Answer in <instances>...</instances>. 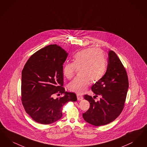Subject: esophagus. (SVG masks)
<instances>
[{
    "label": "esophagus",
    "mask_w": 147,
    "mask_h": 147,
    "mask_svg": "<svg viewBox=\"0 0 147 147\" xmlns=\"http://www.w3.org/2000/svg\"><path fill=\"white\" fill-rule=\"evenodd\" d=\"M77 100H82L83 99V96L80 94H77Z\"/></svg>",
    "instance_id": "esophagus-1"
}]
</instances>
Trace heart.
<instances>
[{"label":"heart","instance_id":"b5f03b06","mask_svg":"<svg viewBox=\"0 0 147 147\" xmlns=\"http://www.w3.org/2000/svg\"><path fill=\"white\" fill-rule=\"evenodd\" d=\"M106 64L105 55L100 49L88 48L77 52L73 57L72 63L64 64L63 68V74L68 79L74 76L76 68L78 69L79 75L70 83L69 90L78 94L83 93L90 81L95 83L102 78Z\"/></svg>","mask_w":147,"mask_h":147}]
</instances>
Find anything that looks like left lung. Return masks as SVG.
Listing matches in <instances>:
<instances>
[{
  "instance_id": "8db88e82",
  "label": "left lung",
  "mask_w": 147,
  "mask_h": 147,
  "mask_svg": "<svg viewBox=\"0 0 147 147\" xmlns=\"http://www.w3.org/2000/svg\"><path fill=\"white\" fill-rule=\"evenodd\" d=\"M108 61L105 75L91 88L95 96H101L100 100L95 102L91 96H84L90 107L82 114L83 119L96 126L114 121L121 114L128 88L126 71L114 51H109Z\"/></svg>"
}]
</instances>
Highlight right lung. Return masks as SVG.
Wrapping results in <instances>:
<instances>
[{
  "label": "right lung",
  "mask_w": 147,
  "mask_h": 147,
  "mask_svg": "<svg viewBox=\"0 0 147 147\" xmlns=\"http://www.w3.org/2000/svg\"><path fill=\"white\" fill-rule=\"evenodd\" d=\"M68 53L57 45L40 49L29 58L22 71L21 100L26 112L35 121L48 125L62 116L63 107L76 102V95L65 92L63 65ZM63 94L56 99L53 94Z\"/></svg>",
  "instance_id": "1"
}]
</instances>
